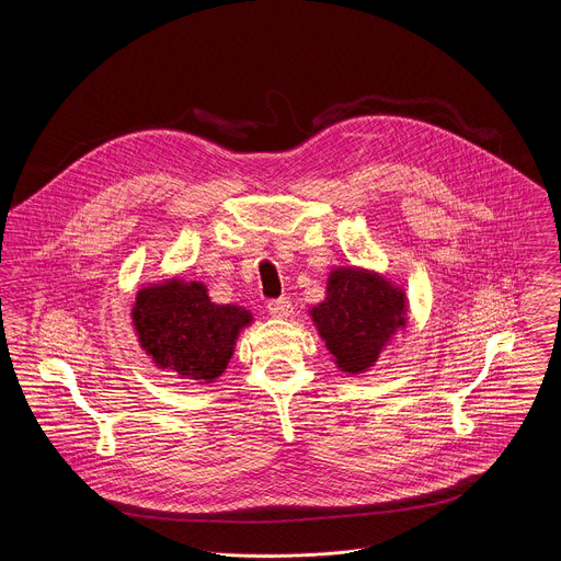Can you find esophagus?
I'll use <instances>...</instances> for the list:
<instances>
[{
    "mask_svg": "<svg viewBox=\"0 0 561 561\" xmlns=\"http://www.w3.org/2000/svg\"><path fill=\"white\" fill-rule=\"evenodd\" d=\"M266 308H268V312H271L273 317H279V319H284V317H288V314L293 312V304H290L286 297L271 299V301L266 304Z\"/></svg>",
    "mask_w": 561,
    "mask_h": 561,
    "instance_id": "1",
    "label": "esophagus"
}]
</instances>
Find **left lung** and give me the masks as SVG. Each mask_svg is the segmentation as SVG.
Listing matches in <instances>:
<instances>
[{
  "instance_id": "obj_1",
  "label": "left lung",
  "mask_w": 561,
  "mask_h": 561,
  "mask_svg": "<svg viewBox=\"0 0 561 561\" xmlns=\"http://www.w3.org/2000/svg\"><path fill=\"white\" fill-rule=\"evenodd\" d=\"M310 314L346 373L370 368L394 331L407 327L404 293L357 268L333 271L327 299L312 306Z\"/></svg>"
}]
</instances>
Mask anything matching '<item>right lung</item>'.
Returning <instances> with one entry per match:
<instances>
[{"mask_svg":"<svg viewBox=\"0 0 561 561\" xmlns=\"http://www.w3.org/2000/svg\"><path fill=\"white\" fill-rule=\"evenodd\" d=\"M251 319L244 308L210 301L204 284L180 279L141 288L133 308L139 344L152 362L199 381L224 373L239 331Z\"/></svg>","mask_w":561,"mask_h":561,"instance_id":"add662e5","label":"right lung"}]
</instances>
